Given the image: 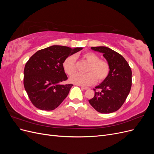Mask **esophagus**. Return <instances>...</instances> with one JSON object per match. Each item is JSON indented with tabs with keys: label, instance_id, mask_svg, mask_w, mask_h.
<instances>
[{
	"label": "esophagus",
	"instance_id": "1",
	"mask_svg": "<svg viewBox=\"0 0 154 154\" xmlns=\"http://www.w3.org/2000/svg\"><path fill=\"white\" fill-rule=\"evenodd\" d=\"M82 89H84V90H87L88 89V87H84V86H81Z\"/></svg>",
	"mask_w": 154,
	"mask_h": 154
}]
</instances>
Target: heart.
I'll list each match as a JSON object with an SVG mask.
<instances>
[{
    "label": "heart",
    "instance_id": "b5f03b06",
    "mask_svg": "<svg viewBox=\"0 0 154 154\" xmlns=\"http://www.w3.org/2000/svg\"><path fill=\"white\" fill-rule=\"evenodd\" d=\"M83 60L88 62L86 74H77L70 78V82L74 84L82 86L92 85L96 82H103L110 72L109 63L106 60L100 59V57L92 52H86L82 56ZM65 72L69 76H72L76 72V58L69 56L63 62Z\"/></svg>",
    "mask_w": 154,
    "mask_h": 154
}]
</instances>
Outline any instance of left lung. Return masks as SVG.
Wrapping results in <instances>:
<instances>
[{
	"instance_id": "obj_1",
	"label": "left lung",
	"mask_w": 154,
	"mask_h": 154,
	"mask_svg": "<svg viewBox=\"0 0 154 154\" xmlns=\"http://www.w3.org/2000/svg\"><path fill=\"white\" fill-rule=\"evenodd\" d=\"M103 53L110 66L105 80L94 88V96L88 100L96 110L102 114L117 111L123 105L132 86V71L128 62L118 53L104 46L91 48ZM100 89V91H97Z\"/></svg>"
}]
</instances>
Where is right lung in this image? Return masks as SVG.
Here are the masks:
<instances>
[{
  "instance_id": "right-lung-1",
  "label": "right lung",
  "mask_w": 154,
  "mask_h": 154,
  "mask_svg": "<svg viewBox=\"0 0 154 154\" xmlns=\"http://www.w3.org/2000/svg\"><path fill=\"white\" fill-rule=\"evenodd\" d=\"M82 49L52 45L38 51L27 62L24 85L31 103L36 108L53 110L67 96L73 85L60 84L67 80L63 62Z\"/></svg>"
}]
</instances>
